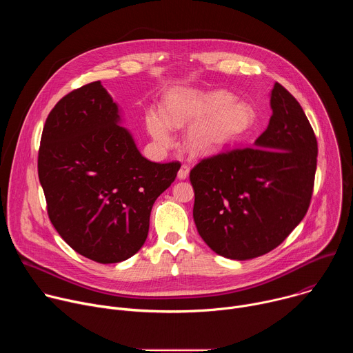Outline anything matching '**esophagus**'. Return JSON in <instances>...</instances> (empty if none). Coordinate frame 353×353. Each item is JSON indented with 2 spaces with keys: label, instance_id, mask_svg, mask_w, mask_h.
Listing matches in <instances>:
<instances>
[{
  "label": "esophagus",
  "instance_id": "esophagus-1",
  "mask_svg": "<svg viewBox=\"0 0 353 353\" xmlns=\"http://www.w3.org/2000/svg\"><path fill=\"white\" fill-rule=\"evenodd\" d=\"M188 173H190V166H188V165H181V168H180L177 176H179L180 180H184V179H187Z\"/></svg>",
  "mask_w": 353,
  "mask_h": 353
}]
</instances>
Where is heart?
I'll return each instance as SVG.
<instances>
[{"instance_id": "b5f03b06", "label": "heart", "mask_w": 353, "mask_h": 353, "mask_svg": "<svg viewBox=\"0 0 353 353\" xmlns=\"http://www.w3.org/2000/svg\"><path fill=\"white\" fill-rule=\"evenodd\" d=\"M233 100L222 90H177L166 100L163 113L148 112L146 125L159 143L169 145L170 127L192 124L185 138L188 149L196 155H212L253 125V110Z\"/></svg>"}]
</instances>
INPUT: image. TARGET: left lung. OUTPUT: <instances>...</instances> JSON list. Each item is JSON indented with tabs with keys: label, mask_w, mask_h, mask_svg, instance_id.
Returning a JSON list of instances; mask_svg holds the SVG:
<instances>
[{
	"label": "left lung",
	"mask_w": 353,
	"mask_h": 353,
	"mask_svg": "<svg viewBox=\"0 0 353 353\" xmlns=\"http://www.w3.org/2000/svg\"><path fill=\"white\" fill-rule=\"evenodd\" d=\"M254 146L203 158L190 172L196 230L216 254L250 260L270 253L305 218L317 169V138L297 100L281 85Z\"/></svg>",
	"instance_id": "8db88e82"
}]
</instances>
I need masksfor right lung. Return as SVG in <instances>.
Listing matches in <instances>:
<instances>
[{"label": "right lung", "instance_id": "add662e5", "mask_svg": "<svg viewBox=\"0 0 353 353\" xmlns=\"http://www.w3.org/2000/svg\"><path fill=\"white\" fill-rule=\"evenodd\" d=\"M119 119L100 81L74 89L47 116L37 157L50 221L78 254L100 264L142 247L154 203L181 166L145 159Z\"/></svg>", "mask_w": 353, "mask_h": 353}]
</instances>
